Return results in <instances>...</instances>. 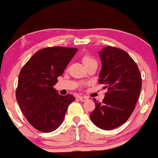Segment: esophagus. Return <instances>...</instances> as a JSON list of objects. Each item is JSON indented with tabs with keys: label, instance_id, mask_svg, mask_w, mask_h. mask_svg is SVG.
Listing matches in <instances>:
<instances>
[{
	"label": "esophagus",
	"instance_id": "obj_1",
	"mask_svg": "<svg viewBox=\"0 0 158 158\" xmlns=\"http://www.w3.org/2000/svg\"><path fill=\"white\" fill-rule=\"evenodd\" d=\"M78 98H79V99L81 101V102H85V101H86L88 99L87 97H85V96H79Z\"/></svg>",
	"mask_w": 158,
	"mask_h": 158
}]
</instances>
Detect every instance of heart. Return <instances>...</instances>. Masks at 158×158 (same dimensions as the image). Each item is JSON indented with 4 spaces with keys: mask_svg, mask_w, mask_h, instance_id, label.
I'll return each mask as SVG.
<instances>
[{
    "mask_svg": "<svg viewBox=\"0 0 158 158\" xmlns=\"http://www.w3.org/2000/svg\"><path fill=\"white\" fill-rule=\"evenodd\" d=\"M82 61H83V63H84V64H87L90 63V62H93V61H95V60L94 59V58H92L91 56H86L83 57V59H82Z\"/></svg>",
    "mask_w": 158,
    "mask_h": 158,
    "instance_id": "obj_1",
    "label": "heart"
}]
</instances>
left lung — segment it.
I'll list each match as a JSON object with an SVG mask.
<instances>
[{
    "instance_id": "8db88e82",
    "label": "left lung",
    "mask_w": 158,
    "mask_h": 158,
    "mask_svg": "<svg viewBox=\"0 0 158 158\" xmlns=\"http://www.w3.org/2000/svg\"><path fill=\"white\" fill-rule=\"evenodd\" d=\"M102 68L98 82L107 88L102 102H95L91 121L103 130H113L128 120L142 87L140 72L134 60L119 48L106 46L99 52Z\"/></svg>"
}]
</instances>
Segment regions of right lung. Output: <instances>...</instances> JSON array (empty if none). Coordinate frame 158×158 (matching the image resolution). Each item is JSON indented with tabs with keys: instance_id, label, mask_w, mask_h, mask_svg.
<instances>
[{
	"instance_id": "1",
	"label": "right lung",
	"mask_w": 158,
	"mask_h": 158,
	"mask_svg": "<svg viewBox=\"0 0 158 158\" xmlns=\"http://www.w3.org/2000/svg\"><path fill=\"white\" fill-rule=\"evenodd\" d=\"M77 51L76 48L61 46L44 48L21 69L15 97L27 120L37 130H56L75 100L72 94L60 95L53 86Z\"/></svg>"
}]
</instances>
